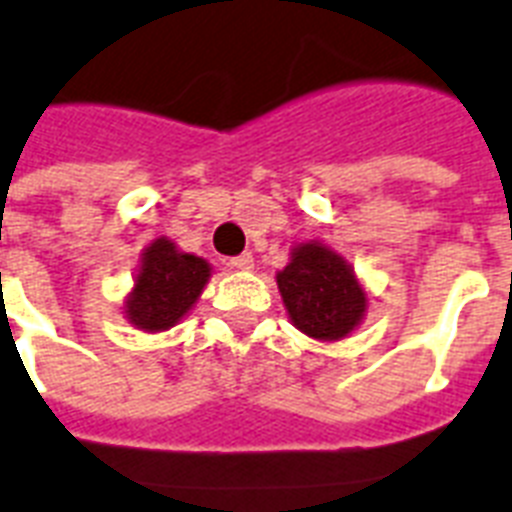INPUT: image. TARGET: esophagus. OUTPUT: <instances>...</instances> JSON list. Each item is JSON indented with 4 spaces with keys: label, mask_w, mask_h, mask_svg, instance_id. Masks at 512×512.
Masks as SVG:
<instances>
[{
    "label": "esophagus",
    "mask_w": 512,
    "mask_h": 512,
    "mask_svg": "<svg viewBox=\"0 0 512 512\" xmlns=\"http://www.w3.org/2000/svg\"><path fill=\"white\" fill-rule=\"evenodd\" d=\"M232 269H240V272H251L253 269V256L251 253H240L235 259H230Z\"/></svg>",
    "instance_id": "obj_1"
}]
</instances>
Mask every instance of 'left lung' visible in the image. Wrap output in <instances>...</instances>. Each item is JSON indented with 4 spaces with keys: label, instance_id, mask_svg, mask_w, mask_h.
<instances>
[{
    "label": "left lung",
    "instance_id": "left-lung-1",
    "mask_svg": "<svg viewBox=\"0 0 512 512\" xmlns=\"http://www.w3.org/2000/svg\"><path fill=\"white\" fill-rule=\"evenodd\" d=\"M275 280L290 322L314 341L349 338L370 306L354 267L322 240L293 245Z\"/></svg>",
    "mask_w": 512,
    "mask_h": 512
}]
</instances>
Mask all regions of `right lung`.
<instances>
[{"label": "right lung", "instance_id": "obj_1", "mask_svg": "<svg viewBox=\"0 0 512 512\" xmlns=\"http://www.w3.org/2000/svg\"><path fill=\"white\" fill-rule=\"evenodd\" d=\"M211 280L203 256L179 251L171 237H155L142 248L132 290L124 298V317L142 333H163L185 320Z\"/></svg>", "mask_w": 512, "mask_h": 512}]
</instances>
